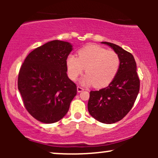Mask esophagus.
<instances>
[{"mask_svg":"<svg viewBox=\"0 0 158 158\" xmlns=\"http://www.w3.org/2000/svg\"><path fill=\"white\" fill-rule=\"evenodd\" d=\"M83 90H84V89L82 87H80V86H77V91L78 93H81L83 91Z\"/></svg>","mask_w":158,"mask_h":158,"instance_id":"esophagus-1","label":"esophagus"}]
</instances>
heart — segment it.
Segmentation results:
<instances>
[{
  "mask_svg": "<svg viewBox=\"0 0 158 158\" xmlns=\"http://www.w3.org/2000/svg\"><path fill=\"white\" fill-rule=\"evenodd\" d=\"M78 57L68 56L66 68L68 75L75 81L80 75L87 73L81 79L84 85H94L103 88L116 77L120 67V58L114 50H107L96 44H88L78 51Z\"/></svg>",
  "mask_w": 158,
  "mask_h": 158,
  "instance_id": "heart-1",
  "label": "heart"
}]
</instances>
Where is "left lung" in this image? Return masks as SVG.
<instances>
[{"label": "left lung", "instance_id": "1", "mask_svg": "<svg viewBox=\"0 0 158 158\" xmlns=\"http://www.w3.org/2000/svg\"><path fill=\"white\" fill-rule=\"evenodd\" d=\"M119 56L118 73L109 86L90 92L89 114L98 122L114 124L122 119L132 108L139 90L137 64L133 55L113 43L102 42Z\"/></svg>", "mask_w": 158, "mask_h": 158}]
</instances>
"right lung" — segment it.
<instances>
[{"label":"right lung","mask_w":158,"mask_h":158,"mask_svg":"<svg viewBox=\"0 0 158 158\" xmlns=\"http://www.w3.org/2000/svg\"><path fill=\"white\" fill-rule=\"evenodd\" d=\"M73 50L68 42L53 40L31 52L21 67L18 88L29 113L52 124L68 113L77 86L67 75L66 59Z\"/></svg>","instance_id":"obj_1"}]
</instances>
